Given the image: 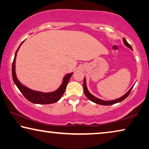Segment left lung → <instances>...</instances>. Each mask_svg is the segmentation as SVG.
<instances>
[{"instance_id":"obj_1","label":"left lung","mask_w":149,"mask_h":149,"mask_svg":"<svg viewBox=\"0 0 149 149\" xmlns=\"http://www.w3.org/2000/svg\"><path fill=\"white\" fill-rule=\"evenodd\" d=\"M123 42H124V44L125 46H127L128 48H129L130 49H132V47H131L130 45L129 44L128 42H127L126 39L123 38ZM133 87H134V86H132V87L130 88V89L129 90L126 94L124 95H123L122 97H121L116 99V100H111V101H105V100H100V99H99V98H97L96 97H95V96L93 95L92 94H91L89 91H88V89H87V85H86V79H85V78H84V82H83V89H84V93H85V96L87 97L89 99L90 101H93V102L95 103H97V104L102 105H110L115 104V103L121 102V101H122L123 100H124L125 99H126L127 97L129 95V94H130L131 90L132 89Z\"/></svg>"}]
</instances>
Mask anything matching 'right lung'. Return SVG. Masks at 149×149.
<instances>
[{
  "label": "right lung",
  "instance_id": "add662e5",
  "mask_svg": "<svg viewBox=\"0 0 149 149\" xmlns=\"http://www.w3.org/2000/svg\"><path fill=\"white\" fill-rule=\"evenodd\" d=\"M23 42H21V44L19 46L18 49H17L15 55L13 62L12 77L15 84L17 88L20 91L21 93L23 95V96L28 101H29L30 102L36 103V104H51V103H56L62 97L64 93L65 92L66 85H67L68 81H69L70 77L72 76V72L67 74L66 76L64 77L63 81H62L61 85L55 91L49 93H43L40 91H33L25 87V86L22 85L19 81V80L16 76L15 72V59L17 56V51L19 50V48H20L21 45L23 44Z\"/></svg>",
  "mask_w": 149,
  "mask_h": 149
}]
</instances>
